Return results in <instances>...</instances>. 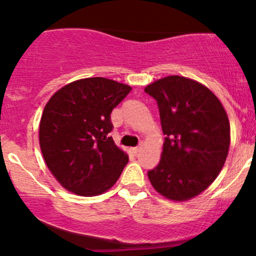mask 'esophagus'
I'll use <instances>...</instances> for the list:
<instances>
[{"mask_svg":"<svg viewBox=\"0 0 256 256\" xmlns=\"http://www.w3.org/2000/svg\"><path fill=\"white\" fill-rule=\"evenodd\" d=\"M138 151H140V147H131V148H130V152L132 154H136Z\"/></svg>","mask_w":256,"mask_h":256,"instance_id":"1","label":"esophagus"}]
</instances>
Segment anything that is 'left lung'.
Wrapping results in <instances>:
<instances>
[{
    "label": "left lung",
    "instance_id": "1",
    "mask_svg": "<svg viewBox=\"0 0 256 256\" xmlns=\"http://www.w3.org/2000/svg\"><path fill=\"white\" fill-rule=\"evenodd\" d=\"M144 92L156 99L166 135L161 161L147 174L150 182L167 200H192L226 164L230 144L226 109L206 85L186 76H164Z\"/></svg>",
    "mask_w": 256,
    "mask_h": 256
}]
</instances>
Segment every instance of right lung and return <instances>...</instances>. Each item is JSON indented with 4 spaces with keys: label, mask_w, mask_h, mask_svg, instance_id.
<instances>
[{
    "label": "right lung",
    "mask_w": 256,
    "mask_h": 256,
    "mask_svg": "<svg viewBox=\"0 0 256 256\" xmlns=\"http://www.w3.org/2000/svg\"><path fill=\"white\" fill-rule=\"evenodd\" d=\"M130 85L95 76L64 85L46 104L40 122V146L56 180L82 197L112 187L128 156L108 134L110 114L131 92Z\"/></svg>",
    "instance_id": "obj_1"
}]
</instances>
